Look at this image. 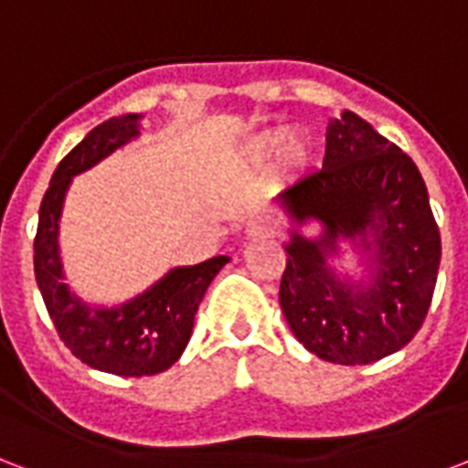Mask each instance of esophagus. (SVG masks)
<instances>
[{"label": "esophagus", "instance_id": "esophagus-1", "mask_svg": "<svg viewBox=\"0 0 468 468\" xmlns=\"http://www.w3.org/2000/svg\"><path fill=\"white\" fill-rule=\"evenodd\" d=\"M244 234H247V239L269 237V234H273V224L266 217H251L244 227Z\"/></svg>", "mask_w": 468, "mask_h": 468}]
</instances>
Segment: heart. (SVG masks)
<instances>
[{
  "mask_svg": "<svg viewBox=\"0 0 468 468\" xmlns=\"http://www.w3.org/2000/svg\"><path fill=\"white\" fill-rule=\"evenodd\" d=\"M276 154V165L283 172H298L308 165L311 147L301 133H283V130H266L259 138L251 140L247 147V163L251 167H261Z\"/></svg>",
  "mask_w": 468,
  "mask_h": 468,
  "instance_id": "heart-1",
  "label": "heart"
}]
</instances>
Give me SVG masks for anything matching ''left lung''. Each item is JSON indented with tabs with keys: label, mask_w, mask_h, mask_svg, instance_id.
<instances>
[{
	"label": "left lung",
	"mask_w": 468,
	"mask_h": 468,
	"mask_svg": "<svg viewBox=\"0 0 468 468\" xmlns=\"http://www.w3.org/2000/svg\"><path fill=\"white\" fill-rule=\"evenodd\" d=\"M288 221L281 311L321 360L367 365L414 338L430 311L441 239L412 157L353 111L330 118L321 170L276 195ZM316 234L308 235L307 227ZM354 249L356 266L335 263Z\"/></svg>",
	"instance_id": "obj_1"
}]
</instances>
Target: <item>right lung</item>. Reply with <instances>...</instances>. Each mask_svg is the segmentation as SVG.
I'll return each mask as SVG.
<instances>
[{"mask_svg":"<svg viewBox=\"0 0 468 468\" xmlns=\"http://www.w3.org/2000/svg\"><path fill=\"white\" fill-rule=\"evenodd\" d=\"M140 113L101 122L56 167L38 209L34 273L58 335L80 363L121 378H143L180 360L195 325L197 308L229 256H212L195 266H175L138 296L122 303H88L66 283L58 221L73 177L140 138Z\"/></svg>","mask_w":468,"mask_h":468,"instance_id":"add662e5","label":"right lung"}]
</instances>
